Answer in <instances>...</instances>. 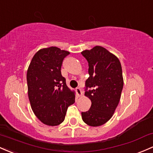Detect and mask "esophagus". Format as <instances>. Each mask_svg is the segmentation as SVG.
<instances>
[{
    "label": "esophagus",
    "mask_w": 153,
    "mask_h": 153,
    "mask_svg": "<svg viewBox=\"0 0 153 153\" xmlns=\"http://www.w3.org/2000/svg\"><path fill=\"white\" fill-rule=\"evenodd\" d=\"M75 91H76V93H77V94H78V97H80V96H82V94H83V93H82V91L80 88H76Z\"/></svg>",
    "instance_id": "34e87169"
}]
</instances>
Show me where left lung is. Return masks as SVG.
<instances>
[{"instance_id": "obj_1", "label": "left lung", "mask_w": 153, "mask_h": 153, "mask_svg": "<svg viewBox=\"0 0 153 153\" xmlns=\"http://www.w3.org/2000/svg\"><path fill=\"white\" fill-rule=\"evenodd\" d=\"M81 54L88 63L85 95L91 101L89 110L81 112L82 119L91 126H99L111 118L120 101L123 87L121 65L102 46L85 50Z\"/></svg>"}]
</instances>
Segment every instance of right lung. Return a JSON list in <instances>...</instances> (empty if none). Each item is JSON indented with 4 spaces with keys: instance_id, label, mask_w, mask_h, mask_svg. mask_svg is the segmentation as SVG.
<instances>
[{
    "instance_id": "obj_1",
    "label": "right lung",
    "mask_w": 153,
    "mask_h": 153,
    "mask_svg": "<svg viewBox=\"0 0 153 153\" xmlns=\"http://www.w3.org/2000/svg\"><path fill=\"white\" fill-rule=\"evenodd\" d=\"M70 52L57 47L39 50L27 73L28 97L32 110L44 124L57 126L65 120L68 107L75 102L74 92L66 85L61 68Z\"/></svg>"
}]
</instances>
